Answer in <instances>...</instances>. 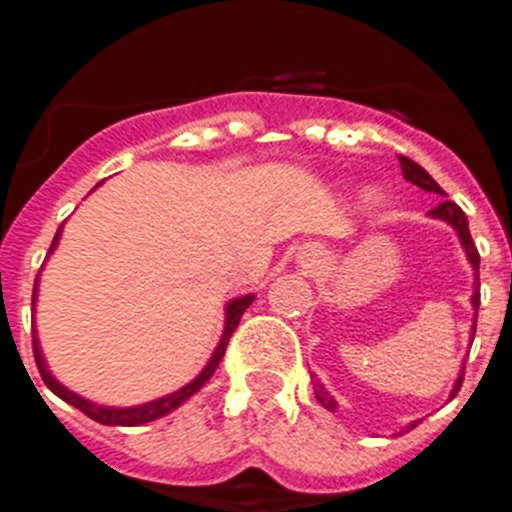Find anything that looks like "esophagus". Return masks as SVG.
Segmentation results:
<instances>
[{
	"label": "esophagus",
	"instance_id": "esophagus-1",
	"mask_svg": "<svg viewBox=\"0 0 512 512\" xmlns=\"http://www.w3.org/2000/svg\"><path fill=\"white\" fill-rule=\"evenodd\" d=\"M320 256H323V253H320L318 246H305L300 251V264L318 266L320 264Z\"/></svg>",
	"mask_w": 512,
	"mask_h": 512
}]
</instances>
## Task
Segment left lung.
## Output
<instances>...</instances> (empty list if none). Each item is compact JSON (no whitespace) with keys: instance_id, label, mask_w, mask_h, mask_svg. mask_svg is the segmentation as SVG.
I'll return each instance as SVG.
<instances>
[{"instance_id":"obj_1","label":"left lung","mask_w":512,"mask_h":512,"mask_svg":"<svg viewBox=\"0 0 512 512\" xmlns=\"http://www.w3.org/2000/svg\"><path fill=\"white\" fill-rule=\"evenodd\" d=\"M400 166H402V176H405L408 182H413L415 187L425 189V192L438 194V197H443V194H446L441 187H438L436 182H433V176L428 174V171H425L423 166H418V164H415V161H410L408 156H400ZM428 215L438 217V220H446V223H449L451 228H454L456 233H459L461 246H464V251H467V259H469V264H472V269H474V277H477V279H474V282L479 284V253H477V246H474V241H472V233H469L467 215L461 212V207L456 205V202H449V200L438 202V207H433V210L428 212ZM472 305H474V310H479V292H477V289H474V295H472ZM474 323H477V320H474ZM461 382H464V366H461V374H459V379H456L454 392H451V397H454L456 392H459ZM315 397H318V402H320V405H323L325 410H336V400H333V397H330L328 392H325V387L320 382H318V387H315ZM410 428H413V425H410Z\"/></svg>"}]
</instances>
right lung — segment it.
Wrapping results in <instances>:
<instances>
[{
    "label": "right lung",
    "instance_id": "1",
    "mask_svg": "<svg viewBox=\"0 0 512 512\" xmlns=\"http://www.w3.org/2000/svg\"><path fill=\"white\" fill-rule=\"evenodd\" d=\"M97 187H99V184H97ZM58 238H61V228H58L56 238H53L51 251L56 248ZM35 292H38V279H35L33 302H35ZM251 302H253V295H243V297H238V300H233L228 307H225L223 338H220V343H217L215 354H212V359L207 361V366L200 372V377H194L192 382L184 384L182 390L171 392V395H166V397H158V400L146 402V405H135V408H102V405H97V402H89V400H84V397L76 395V392L66 390V387H63V384L58 382V379L53 377L51 372H48V366H45V359H43V351H40V346H38V338H33L35 364H38L40 377H43V382L48 384V390H51L53 395H58L61 400L69 402V405H74L76 410H81V413L89 415V418L97 420V423H102V425H143V423H151V420H156V418H161V415L176 410L184 400H189L194 392H200L202 387H205L207 379L215 374L217 364L223 361L230 336H233V330L238 328V323H241V315L248 310V305H251Z\"/></svg>",
    "mask_w": 512,
    "mask_h": 512
}]
</instances>
